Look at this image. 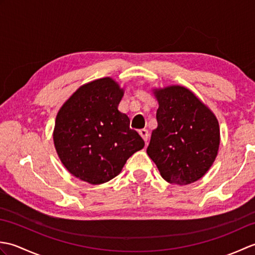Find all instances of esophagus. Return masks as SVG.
Listing matches in <instances>:
<instances>
[{
  "instance_id": "1",
  "label": "esophagus",
  "mask_w": 255,
  "mask_h": 255,
  "mask_svg": "<svg viewBox=\"0 0 255 255\" xmlns=\"http://www.w3.org/2000/svg\"><path fill=\"white\" fill-rule=\"evenodd\" d=\"M139 134L142 137V139L144 140V142L147 143L148 139H149V132H148L147 129H140V130H139Z\"/></svg>"
}]
</instances>
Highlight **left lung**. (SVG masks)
Returning a JSON list of instances; mask_svg holds the SVG:
<instances>
[{"mask_svg": "<svg viewBox=\"0 0 255 255\" xmlns=\"http://www.w3.org/2000/svg\"><path fill=\"white\" fill-rule=\"evenodd\" d=\"M159 103L158 127L147 153L166 182L187 185L202 178L216 160L220 143L215 114L181 85L153 89Z\"/></svg>", "mask_w": 255, "mask_h": 255, "instance_id": "1", "label": "left lung"}]
</instances>
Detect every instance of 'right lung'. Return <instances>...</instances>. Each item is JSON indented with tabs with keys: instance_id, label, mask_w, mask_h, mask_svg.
I'll return each instance as SVG.
<instances>
[{
	"instance_id": "1",
	"label": "right lung",
	"mask_w": 255,
	"mask_h": 255,
	"mask_svg": "<svg viewBox=\"0 0 255 255\" xmlns=\"http://www.w3.org/2000/svg\"><path fill=\"white\" fill-rule=\"evenodd\" d=\"M124 96L106 77L81 85L59 110L53 143L66 169L93 185L117 176L126 161L144 147L129 118L118 111Z\"/></svg>"
}]
</instances>
